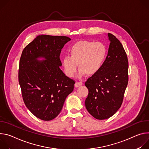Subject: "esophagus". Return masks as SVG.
<instances>
[{"instance_id":"esophagus-1","label":"esophagus","mask_w":149,"mask_h":149,"mask_svg":"<svg viewBox=\"0 0 149 149\" xmlns=\"http://www.w3.org/2000/svg\"><path fill=\"white\" fill-rule=\"evenodd\" d=\"M82 85H83V83H82V82H79V81H76V83H75V84H74V86L76 87V88H78V87H79V86H81Z\"/></svg>"}]
</instances>
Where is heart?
Returning <instances> with one entry per match:
<instances>
[{"mask_svg": "<svg viewBox=\"0 0 149 149\" xmlns=\"http://www.w3.org/2000/svg\"><path fill=\"white\" fill-rule=\"evenodd\" d=\"M107 56V48L100 42L80 41L74 43L69 50V56L63 60L64 72L68 77H73L77 69L79 76L85 73L89 76L96 74L103 66Z\"/></svg>", "mask_w": 149, "mask_h": 149, "instance_id": "1", "label": "heart"}]
</instances>
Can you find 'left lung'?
Returning a JSON list of instances; mask_svg holds the SVG:
<instances>
[{"label":"left lung","mask_w":149,"mask_h":149,"mask_svg":"<svg viewBox=\"0 0 149 149\" xmlns=\"http://www.w3.org/2000/svg\"><path fill=\"white\" fill-rule=\"evenodd\" d=\"M108 55L101 69L85 82L89 93L85 107L97 120L112 117L121 107L128 81V61L120 41L108 34Z\"/></svg>","instance_id":"obj_1"}]
</instances>
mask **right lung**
<instances>
[{"instance_id": "1", "label": "right lung", "mask_w": 149, "mask_h": 149, "mask_svg": "<svg viewBox=\"0 0 149 149\" xmlns=\"http://www.w3.org/2000/svg\"><path fill=\"white\" fill-rule=\"evenodd\" d=\"M70 40L65 36L40 35L22 53L18 79L23 100L31 112L42 120L54 119L73 91L75 81L60 69L61 49Z\"/></svg>"}]
</instances>
